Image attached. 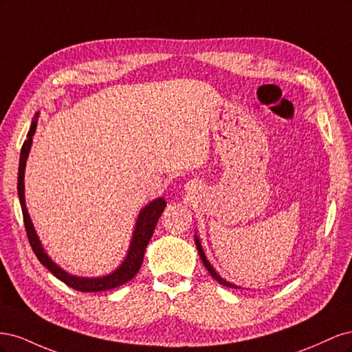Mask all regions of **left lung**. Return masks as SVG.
<instances>
[{
	"label": "left lung",
	"mask_w": 352,
	"mask_h": 352,
	"mask_svg": "<svg viewBox=\"0 0 352 352\" xmlns=\"http://www.w3.org/2000/svg\"><path fill=\"white\" fill-rule=\"evenodd\" d=\"M195 243H197V250H198V254H199V258L202 260V263H204V265H206V269L208 270V273L212 276V278H214L220 285H225V286H229V287H235V289H238V286L236 285H232V283H229V282H226L225 279H221L220 276L216 273V270L211 267V264L208 263V260H207V257H206V254H204V250H202V247H201V242H199V238L195 235Z\"/></svg>",
	"instance_id": "8db88e82"
}]
</instances>
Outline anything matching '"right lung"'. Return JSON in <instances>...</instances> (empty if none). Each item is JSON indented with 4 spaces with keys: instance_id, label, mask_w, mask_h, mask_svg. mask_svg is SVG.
<instances>
[{
    "instance_id": "add662e5",
    "label": "right lung",
    "mask_w": 352,
    "mask_h": 352,
    "mask_svg": "<svg viewBox=\"0 0 352 352\" xmlns=\"http://www.w3.org/2000/svg\"><path fill=\"white\" fill-rule=\"evenodd\" d=\"M38 116L39 113L35 114V119L32 120L30 129L28 132V140L23 142L22 151H20V163H19V177H17V192H19V199H20V206H22V212H23V220H25V228L28 233V239L32 250H34L35 255L38 260L42 263V265L56 276L57 279L61 282H65L67 286L73 287V289L80 291V292H101V291H109L113 289V287L120 286L126 282H129L131 279L135 278V274L138 270L141 269V264L144 261V254L148 242H150L157 221L162 216V212L166 207V201L164 198H157L153 202H150L146 207H144L138 216L135 230H133V236L129 245V251H127V255L124 261L117 267L113 273L102 276V278H79V276H72L67 272L63 270L61 267L52 261L45 250L42 248L41 241L36 235V232L34 229V225H32V220L29 217V212L26 208V202H25V167H26V160L30 151V145H32V136L35 135L36 131V124H38Z\"/></svg>"
}]
</instances>
